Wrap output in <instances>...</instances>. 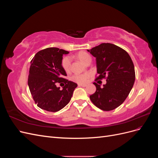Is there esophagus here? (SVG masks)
<instances>
[{"mask_svg": "<svg viewBox=\"0 0 158 158\" xmlns=\"http://www.w3.org/2000/svg\"><path fill=\"white\" fill-rule=\"evenodd\" d=\"M78 85L79 87H85V86H86V85H85V84H79Z\"/></svg>", "mask_w": 158, "mask_h": 158, "instance_id": "1", "label": "esophagus"}]
</instances>
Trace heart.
I'll return each instance as SVG.
<instances>
[{
  "label": "heart",
  "mask_w": 158,
  "mask_h": 158,
  "mask_svg": "<svg viewBox=\"0 0 158 158\" xmlns=\"http://www.w3.org/2000/svg\"><path fill=\"white\" fill-rule=\"evenodd\" d=\"M77 57L79 60L82 62L84 64H88L89 62L92 60L91 56L89 54L85 52H80L77 55ZM61 66L64 70L66 73H69L71 69V57L70 56H64L61 61ZM91 74L89 73L84 74H76L71 77V79L74 82L78 84H84L87 82Z\"/></svg>",
  "instance_id": "heart-1"
}]
</instances>
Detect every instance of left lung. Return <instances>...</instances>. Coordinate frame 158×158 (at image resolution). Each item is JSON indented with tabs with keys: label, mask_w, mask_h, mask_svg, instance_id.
I'll list each match as a JSON object with an SVG mask.
<instances>
[{
	"label": "left lung",
	"mask_w": 158,
	"mask_h": 158,
	"mask_svg": "<svg viewBox=\"0 0 158 158\" xmlns=\"http://www.w3.org/2000/svg\"><path fill=\"white\" fill-rule=\"evenodd\" d=\"M96 58L97 73L95 81L106 79L101 88L94 82L95 92L89 95L92 102L103 111H111L125 102L135 80V70L128 52L115 45L103 43L87 50Z\"/></svg>",
	"instance_id": "1"
}]
</instances>
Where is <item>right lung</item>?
Wrapping results in <instances>:
<instances>
[{
	"label": "right lung",
	"mask_w": 158,
	"mask_h": 158,
	"mask_svg": "<svg viewBox=\"0 0 158 158\" xmlns=\"http://www.w3.org/2000/svg\"><path fill=\"white\" fill-rule=\"evenodd\" d=\"M69 51L56 47H49L37 52L31 60L28 86L35 104L50 112H56L70 101L76 83L64 78L66 72L61 66L64 54ZM57 83L65 84L63 90Z\"/></svg>",
	"instance_id": "1"
}]
</instances>
